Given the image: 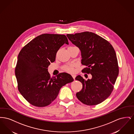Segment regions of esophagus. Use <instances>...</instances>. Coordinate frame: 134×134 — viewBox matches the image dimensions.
I'll return each instance as SVG.
<instances>
[{"mask_svg":"<svg viewBox=\"0 0 134 134\" xmlns=\"http://www.w3.org/2000/svg\"><path fill=\"white\" fill-rule=\"evenodd\" d=\"M72 76L73 78L74 79H75V77H76V75H74V74H73V75H72Z\"/></svg>","mask_w":134,"mask_h":134,"instance_id":"34e87169","label":"esophagus"}]
</instances>
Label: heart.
<instances>
[{
    "instance_id": "1",
    "label": "heart",
    "mask_w": 134,
    "mask_h": 134,
    "mask_svg": "<svg viewBox=\"0 0 134 134\" xmlns=\"http://www.w3.org/2000/svg\"><path fill=\"white\" fill-rule=\"evenodd\" d=\"M75 64H74V63H71V64L65 65L63 67V69L64 71H65L68 73H73L75 71Z\"/></svg>"
}]
</instances>
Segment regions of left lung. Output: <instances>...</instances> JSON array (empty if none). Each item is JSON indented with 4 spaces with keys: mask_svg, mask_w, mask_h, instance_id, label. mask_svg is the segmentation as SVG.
Returning <instances> with one entry per match:
<instances>
[{
    "mask_svg": "<svg viewBox=\"0 0 134 134\" xmlns=\"http://www.w3.org/2000/svg\"><path fill=\"white\" fill-rule=\"evenodd\" d=\"M67 37L81 51V64L87 66L82 72L92 75L87 80L80 75L75 78L83 84L76 94L77 98L88 105L102 103L111 93L119 72L115 49L107 40L92 32L67 34Z\"/></svg>",
    "mask_w": 134,
    "mask_h": 134,
    "instance_id": "obj_1",
    "label": "left lung"
}]
</instances>
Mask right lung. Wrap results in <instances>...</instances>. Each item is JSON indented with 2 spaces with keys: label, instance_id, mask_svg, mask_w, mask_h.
Here are the masks:
<instances>
[{
  "label": "right lung",
  "instance_id": "right-lung-1",
  "mask_svg": "<svg viewBox=\"0 0 134 134\" xmlns=\"http://www.w3.org/2000/svg\"><path fill=\"white\" fill-rule=\"evenodd\" d=\"M68 41L64 35L44 34L25 46L18 55L15 74L20 94L32 105L44 107L57 97L61 88L74 79L67 73L51 77L48 66Z\"/></svg>",
  "mask_w": 134,
  "mask_h": 134
}]
</instances>
